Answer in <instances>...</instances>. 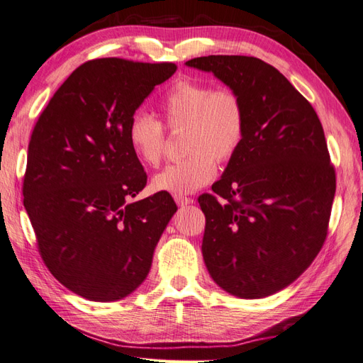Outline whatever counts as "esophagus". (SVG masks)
Instances as JSON below:
<instances>
[{"mask_svg":"<svg viewBox=\"0 0 363 363\" xmlns=\"http://www.w3.org/2000/svg\"><path fill=\"white\" fill-rule=\"evenodd\" d=\"M174 201L178 206L184 207V206H190V203H193V199L191 198H187V196H182V194H176L174 196Z\"/></svg>","mask_w":363,"mask_h":363,"instance_id":"34e87169","label":"esophagus"}]
</instances>
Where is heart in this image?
Masks as SVG:
<instances>
[{"label": "heart", "instance_id": "b5f03b06", "mask_svg": "<svg viewBox=\"0 0 363 363\" xmlns=\"http://www.w3.org/2000/svg\"><path fill=\"white\" fill-rule=\"evenodd\" d=\"M161 111L170 132L184 130L182 148L187 156L153 176L156 191L174 196L196 191L216 176V161H230L244 143L247 110L233 89H215L208 82L181 78L165 93ZM127 138L139 162L148 167L160 164L167 143L160 121L139 111L130 119Z\"/></svg>", "mask_w": 363, "mask_h": 363}]
</instances>
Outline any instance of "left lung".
<instances>
[{
    "mask_svg": "<svg viewBox=\"0 0 363 363\" xmlns=\"http://www.w3.org/2000/svg\"><path fill=\"white\" fill-rule=\"evenodd\" d=\"M213 72L247 110L244 143L213 194L202 256L220 288L242 299L281 291L318 256L328 235L336 172L313 106L270 64L210 55L185 62Z\"/></svg>",
    "mask_w": 363,
    "mask_h": 363,
    "instance_id": "left-lung-1",
    "label": "left lung"
}]
</instances>
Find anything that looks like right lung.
Masks as SVG:
<instances>
[{
  "mask_svg": "<svg viewBox=\"0 0 363 363\" xmlns=\"http://www.w3.org/2000/svg\"><path fill=\"white\" fill-rule=\"evenodd\" d=\"M173 62L91 60L73 70L33 127L24 207L49 272L95 302L123 299L150 272L178 210L169 193L130 202L147 173L128 144L136 108Z\"/></svg>",
  "mask_w": 363,
  "mask_h": 363,
  "instance_id": "add662e5",
  "label": "right lung"
}]
</instances>
